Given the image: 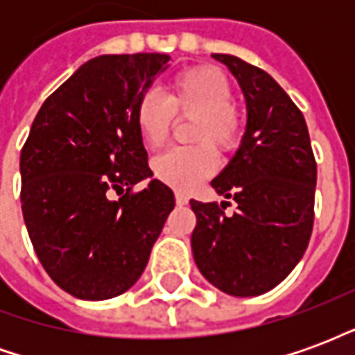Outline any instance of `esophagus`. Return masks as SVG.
<instances>
[{
    "mask_svg": "<svg viewBox=\"0 0 355 355\" xmlns=\"http://www.w3.org/2000/svg\"><path fill=\"white\" fill-rule=\"evenodd\" d=\"M175 200H177V205H186L188 203V196L182 192L175 193Z\"/></svg>",
    "mask_w": 355,
    "mask_h": 355,
    "instance_id": "1",
    "label": "esophagus"
}]
</instances>
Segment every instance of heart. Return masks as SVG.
Segmentation results:
<instances>
[{"mask_svg":"<svg viewBox=\"0 0 355 355\" xmlns=\"http://www.w3.org/2000/svg\"><path fill=\"white\" fill-rule=\"evenodd\" d=\"M234 98L230 80L215 66H192L169 83L167 98L148 89L135 104V125L152 150L162 148L173 131L175 117L192 119L190 140L196 146L175 148L152 163L155 178L175 190H193L216 171V154L239 146L245 129L243 112Z\"/></svg>","mask_w":355,"mask_h":355,"instance_id":"obj_1","label":"heart"}]
</instances>
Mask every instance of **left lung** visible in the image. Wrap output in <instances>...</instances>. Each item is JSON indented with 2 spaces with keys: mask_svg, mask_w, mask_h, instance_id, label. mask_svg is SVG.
Listing matches in <instances>:
<instances>
[{
  "mask_svg": "<svg viewBox=\"0 0 355 355\" xmlns=\"http://www.w3.org/2000/svg\"><path fill=\"white\" fill-rule=\"evenodd\" d=\"M228 66L245 94L247 127L241 146L211 182L238 203L192 200L193 261L209 283L232 297L274 289L302 259L313 226L318 167L304 116L277 81L232 55H213Z\"/></svg>",
  "mask_w": 355,
  "mask_h": 355,
  "instance_id": "left-lung-1",
  "label": "left lung"
}]
</instances>
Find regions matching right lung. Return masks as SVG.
Returning a JSON list of instances; mask_svg holds the SVG:
<instances>
[{
	"mask_svg": "<svg viewBox=\"0 0 355 355\" xmlns=\"http://www.w3.org/2000/svg\"><path fill=\"white\" fill-rule=\"evenodd\" d=\"M157 53L102 55L43 102L20 152V201L37 259L60 289L106 300L132 287L175 193L152 177L135 104L167 68ZM116 190L122 198L110 200Z\"/></svg>",
	"mask_w": 355,
	"mask_h": 355,
	"instance_id": "1",
	"label": "right lung"
}]
</instances>
